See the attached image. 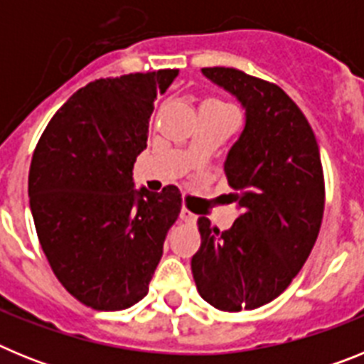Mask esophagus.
Returning <instances> with one entry per match:
<instances>
[{
  "instance_id": "obj_1",
  "label": "esophagus",
  "mask_w": 364,
  "mask_h": 364,
  "mask_svg": "<svg viewBox=\"0 0 364 364\" xmlns=\"http://www.w3.org/2000/svg\"><path fill=\"white\" fill-rule=\"evenodd\" d=\"M180 218L184 222H195V213H191L189 210H186V208H182V211H180Z\"/></svg>"
}]
</instances>
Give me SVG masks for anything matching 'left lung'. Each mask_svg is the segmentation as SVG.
Instances as JSON below:
<instances>
[{
  "mask_svg": "<svg viewBox=\"0 0 364 364\" xmlns=\"http://www.w3.org/2000/svg\"><path fill=\"white\" fill-rule=\"evenodd\" d=\"M202 73L246 109V127L224 164L235 191L228 198L242 213L226 231L198 218L193 279L217 310H255L290 286L317 240L324 211L319 146L306 117L279 85L231 67Z\"/></svg>",
  "mask_w": 364,
  "mask_h": 364,
  "instance_id": "1",
  "label": "left lung"
}]
</instances>
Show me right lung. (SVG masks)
Returning a JSON list of instances; mask_svg holds the SVG:
<instances>
[{
  "label": "right lung",
  "mask_w": 364,
  "mask_h": 364,
  "mask_svg": "<svg viewBox=\"0 0 364 364\" xmlns=\"http://www.w3.org/2000/svg\"><path fill=\"white\" fill-rule=\"evenodd\" d=\"M176 76L160 69L87 83L32 154L28 197L41 250L63 288L92 310H125L146 297L178 218L176 186L133 188L154 100Z\"/></svg>",
  "instance_id": "add662e5"
}]
</instances>
